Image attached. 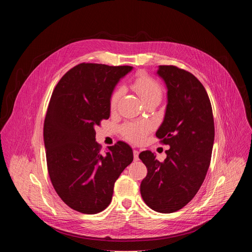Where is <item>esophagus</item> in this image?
<instances>
[{"label": "esophagus", "instance_id": "esophagus-1", "mask_svg": "<svg viewBox=\"0 0 252 252\" xmlns=\"http://www.w3.org/2000/svg\"><path fill=\"white\" fill-rule=\"evenodd\" d=\"M138 155H139V152L134 150L133 151V158H134V160H138Z\"/></svg>", "mask_w": 252, "mask_h": 252}]
</instances>
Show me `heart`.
Masks as SVG:
<instances>
[{
    "label": "heart",
    "mask_w": 252,
    "mask_h": 252,
    "mask_svg": "<svg viewBox=\"0 0 252 252\" xmlns=\"http://www.w3.org/2000/svg\"><path fill=\"white\" fill-rule=\"evenodd\" d=\"M131 88L139 94L145 104L150 101L159 102L162 97V89L160 85L156 80L143 73H140L135 77V79L131 83ZM122 95V88H117L112 93L110 96V109L112 111L116 110ZM149 129L150 126L146 124L127 123L123 126L122 132L127 140L131 142H140L145 138Z\"/></svg>",
    "instance_id": "obj_1"
}]
</instances>
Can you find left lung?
Listing matches in <instances>:
<instances>
[{
    "label": "left lung",
    "instance_id": "left-lung-1",
    "mask_svg": "<svg viewBox=\"0 0 252 252\" xmlns=\"http://www.w3.org/2000/svg\"><path fill=\"white\" fill-rule=\"evenodd\" d=\"M158 75L167 88V105L156 135L170 148L162 162L150 151L139 154L148 168L140 193L155 211L171 213L186 206L204 181L212 154L214 122L208 94L189 71L159 65Z\"/></svg>",
    "mask_w": 252,
    "mask_h": 252
}]
</instances>
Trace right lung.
I'll return each instance as SVG.
<instances>
[{
  "instance_id": "1",
  "label": "right lung",
  "mask_w": 252,
  "mask_h": 252,
  "mask_svg": "<svg viewBox=\"0 0 252 252\" xmlns=\"http://www.w3.org/2000/svg\"><path fill=\"white\" fill-rule=\"evenodd\" d=\"M132 69L82 63L56 86L44 123V141L52 185L70 208L95 214L112 201L115 183L133 159L124 141L107 147L95 141L94 127L110 118V96Z\"/></svg>"
}]
</instances>
